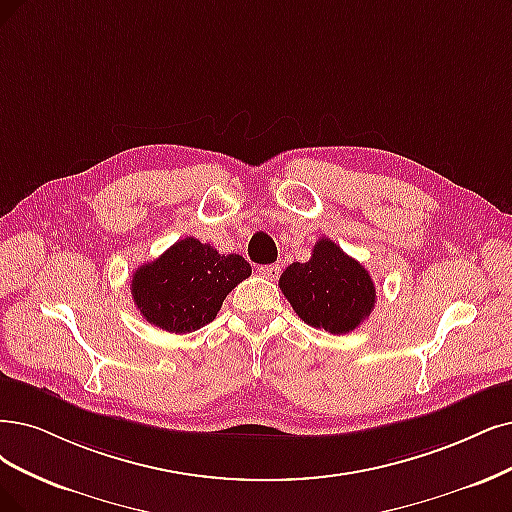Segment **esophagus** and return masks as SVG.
I'll return each mask as SVG.
<instances>
[{"instance_id":"1","label":"esophagus","mask_w":512,"mask_h":512,"mask_svg":"<svg viewBox=\"0 0 512 512\" xmlns=\"http://www.w3.org/2000/svg\"><path fill=\"white\" fill-rule=\"evenodd\" d=\"M259 274L266 280H276L280 276V266H278V263H274V266H261Z\"/></svg>"}]
</instances>
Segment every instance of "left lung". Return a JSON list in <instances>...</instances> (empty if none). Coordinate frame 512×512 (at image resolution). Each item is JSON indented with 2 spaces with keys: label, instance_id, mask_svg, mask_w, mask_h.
<instances>
[{
  "label": "left lung",
  "instance_id": "left-lung-1",
  "mask_svg": "<svg viewBox=\"0 0 512 512\" xmlns=\"http://www.w3.org/2000/svg\"><path fill=\"white\" fill-rule=\"evenodd\" d=\"M278 285L306 325L333 335L354 331L377 299L369 272L329 238L314 244L310 261L291 263Z\"/></svg>",
  "mask_w": 512,
  "mask_h": 512
}]
</instances>
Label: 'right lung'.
Wrapping results in <instances>:
<instances>
[{"mask_svg":"<svg viewBox=\"0 0 512 512\" xmlns=\"http://www.w3.org/2000/svg\"><path fill=\"white\" fill-rule=\"evenodd\" d=\"M251 266L242 255H219L187 236L132 274L130 293L147 323L168 333H192L213 323L223 299Z\"/></svg>","mask_w":512,"mask_h":512,"instance_id":"1","label":"right lung"}]
</instances>
